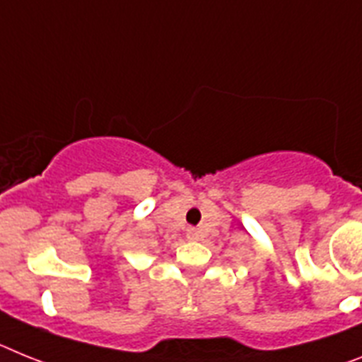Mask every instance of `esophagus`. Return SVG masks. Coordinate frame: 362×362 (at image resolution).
<instances>
[{
  "label": "esophagus",
  "instance_id": "obj_1",
  "mask_svg": "<svg viewBox=\"0 0 362 362\" xmlns=\"http://www.w3.org/2000/svg\"><path fill=\"white\" fill-rule=\"evenodd\" d=\"M186 235H187V239H189V241H199V230H197V228H187V232H186Z\"/></svg>",
  "mask_w": 362,
  "mask_h": 362
}]
</instances>
